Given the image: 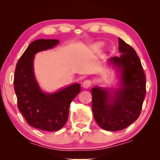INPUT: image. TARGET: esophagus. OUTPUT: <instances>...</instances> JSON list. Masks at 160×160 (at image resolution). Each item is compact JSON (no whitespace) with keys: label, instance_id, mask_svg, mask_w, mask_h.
<instances>
[{"label":"esophagus","instance_id":"esophagus-1","mask_svg":"<svg viewBox=\"0 0 160 160\" xmlns=\"http://www.w3.org/2000/svg\"><path fill=\"white\" fill-rule=\"evenodd\" d=\"M92 84V81L90 79H87L83 81V87L84 88H89Z\"/></svg>","mask_w":160,"mask_h":160}]
</instances>
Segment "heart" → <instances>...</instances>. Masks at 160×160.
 Listing matches in <instances>:
<instances>
[{
	"instance_id": "1",
	"label": "heart",
	"mask_w": 160,
	"mask_h": 160,
	"mask_svg": "<svg viewBox=\"0 0 160 160\" xmlns=\"http://www.w3.org/2000/svg\"><path fill=\"white\" fill-rule=\"evenodd\" d=\"M101 47V43H97V44L94 45V48L95 49H99Z\"/></svg>"
}]
</instances>
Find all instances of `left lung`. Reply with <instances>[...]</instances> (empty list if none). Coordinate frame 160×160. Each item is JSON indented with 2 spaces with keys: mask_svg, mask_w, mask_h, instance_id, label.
<instances>
[{
  "mask_svg": "<svg viewBox=\"0 0 160 160\" xmlns=\"http://www.w3.org/2000/svg\"><path fill=\"white\" fill-rule=\"evenodd\" d=\"M119 51L121 56L109 61L122 69L121 88L113 97L106 89L98 87L91 89L96 122L102 129L112 132L126 128L139 118L146 93V75L136 51L121 38Z\"/></svg>",
  "mask_w": 160,
  "mask_h": 160,
  "instance_id": "8db88e82",
  "label": "left lung"
}]
</instances>
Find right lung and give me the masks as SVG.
<instances>
[{
	"mask_svg": "<svg viewBox=\"0 0 160 160\" xmlns=\"http://www.w3.org/2000/svg\"><path fill=\"white\" fill-rule=\"evenodd\" d=\"M58 42L56 39H38L31 42L18 59L14 72V88L18 109L32 127L49 132L64 126L70 103L81 91L79 84L75 83L57 93L47 94L37 83L33 72L34 55Z\"/></svg>",
	"mask_w": 160,
	"mask_h": 160,
	"instance_id": "add662e5",
	"label": "right lung"
}]
</instances>
